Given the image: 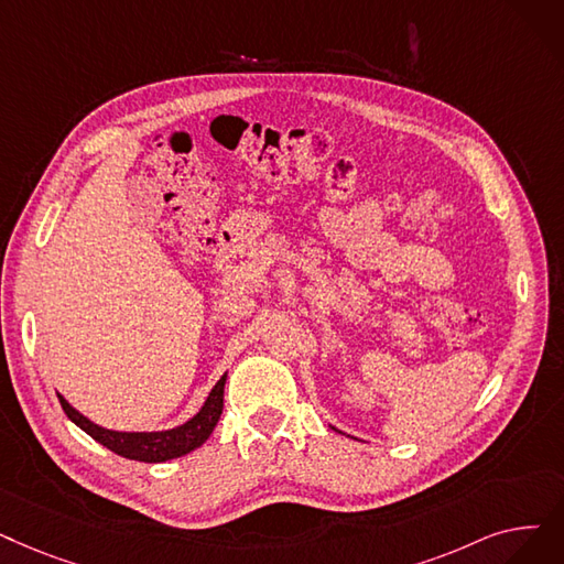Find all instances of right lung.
Segmentation results:
<instances>
[{
	"mask_svg": "<svg viewBox=\"0 0 564 564\" xmlns=\"http://www.w3.org/2000/svg\"><path fill=\"white\" fill-rule=\"evenodd\" d=\"M228 373L221 376L212 391L203 408L193 414V417L175 429L167 431H112L104 429L87 420L83 412L73 408L62 394H57L66 417L83 429L87 435H91L96 443L108 447L110 452L142 463H163L170 458H180L193 449H198L205 440L212 435L214 426L221 420L224 412V389H226Z\"/></svg>",
	"mask_w": 564,
	"mask_h": 564,
	"instance_id": "obj_1",
	"label": "right lung"
}]
</instances>
